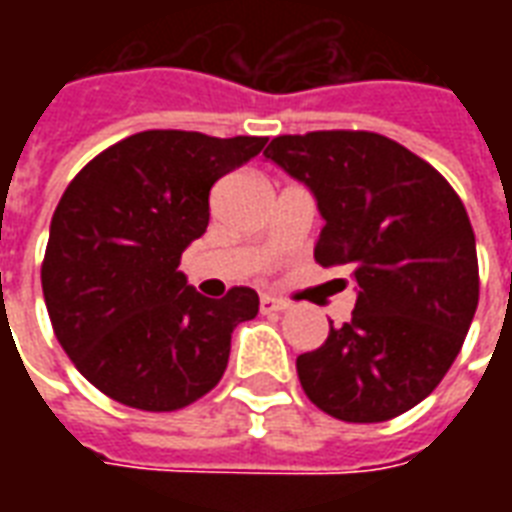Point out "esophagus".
I'll list each match as a JSON object with an SVG mask.
<instances>
[{
  "label": "esophagus",
  "mask_w": 512,
  "mask_h": 512,
  "mask_svg": "<svg viewBox=\"0 0 512 512\" xmlns=\"http://www.w3.org/2000/svg\"><path fill=\"white\" fill-rule=\"evenodd\" d=\"M288 310V301L274 299V296H260V312H285Z\"/></svg>",
  "instance_id": "34e87169"
}]
</instances>
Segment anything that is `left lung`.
Wrapping results in <instances>:
<instances>
[{"label":"left lung","mask_w":512,"mask_h":512,"mask_svg":"<svg viewBox=\"0 0 512 512\" xmlns=\"http://www.w3.org/2000/svg\"><path fill=\"white\" fill-rule=\"evenodd\" d=\"M268 161L301 180L323 230L315 260L356 282L351 321L296 359L315 406L386 422L439 386L472 326L480 274L461 197L428 161L373 131L277 136Z\"/></svg>","instance_id":"1"}]
</instances>
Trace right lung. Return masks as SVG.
Wrapping results in <instances>:
<instances>
[{
  "label": "right lung",
  "instance_id": "add662e5",
  "mask_svg": "<svg viewBox=\"0 0 512 512\" xmlns=\"http://www.w3.org/2000/svg\"><path fill=\"white\" fill-rule=\"evenodd\" d=\"M263 145L266 136L142 131L106 147L62 194L43 299L76 370L117 403L178 411L224 376L230 334L260 299L252 288L205 299L178 266L208 227L213 183Z\"/></svg>",
  "mask_w": 512,
  "mask_h": 512
}]
</instances>
